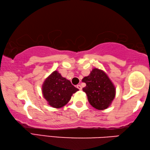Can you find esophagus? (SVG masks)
<instances>
[{"instance_id": "esophagus-1", "label": "esophagus", "mask_w": 150, "mask_h": 150, "mask_svg": "<svg viewBox=\"0 0 150 150\" xmlns=\"http://www.w3.org/2000/svg\"><path fill=\"white\" fill-rule=\"evenodd\" d=\"M76 87H77V88H78V89H79V90H82V86H81L80 85H77V86H76Z\"/></svg>"}]
</instances>
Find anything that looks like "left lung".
<instances>
[{"label":"left lung","mask_w":150,"mask_h":150,"mask_svg":"<svg viewBox=\"0 0 150 150\" xmlns=\"http://www.w3.org/2000/svg\"><path fill=\"white\" fill-rule=\"evenodd\" d=\"M86 86L82 90L88 96L89 103L98 110H104L113 100L116 90L115 86L104 71L93 68L88 76L82 79Z\"/></svg>","instance_id":"left-lung-1"}]
</instances>
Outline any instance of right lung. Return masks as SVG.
Wrapping results in <instances>:
<instances>
[{
    "mask_svg": "<svg viewBox=\"0 0 150 150\" xmlns=\"http://www.w3.org/2000/svg\"><path fill=\"white\" fill-rule=\"evenodd\" d=\"M78 91L68 80L55 70L47 77L42 86V93L48 104L60 108L70 101L72 94Z\"/></svg>",
    "mask_w": 150,
    "mask_h": 150,
    "instance_id": "1",
    "label": "right lung"
}]
</instances>
